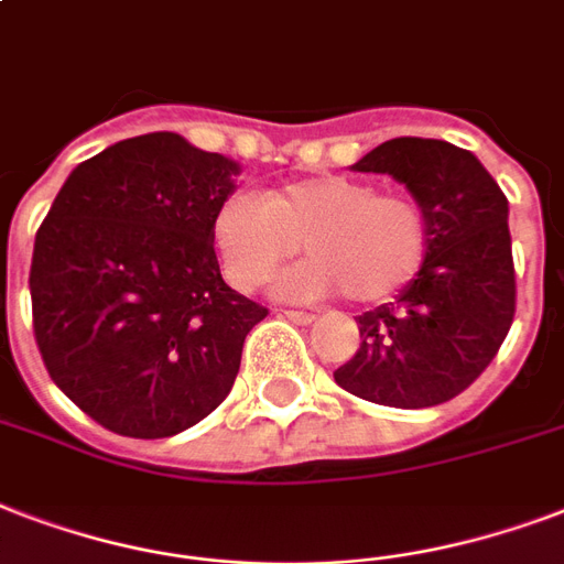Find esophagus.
I'll list each match as a JSON object with an SVG mask.
<instances>
[{
    "mask_svg": "<svg viewBox=\"0 0 564 564\" xmlns=\"http://www.w3.org/2000/svg\"><path fill=\"white\" fill-rule=\"evenodd\" d=\"M283 316H286L290 322H295V325H311V322L316 319V316L307 311H283Z\"/></svg>",
    "mask_w": 564,
    "mask_h": 564,
    "instance_id": "34e87169",
    "label": "esophagus"
}]
</instances>
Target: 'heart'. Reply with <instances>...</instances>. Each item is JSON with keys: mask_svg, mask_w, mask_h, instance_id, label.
Masks as SVG:
<instances>
[{"mask_svg": "<svg viewBox=\"0 0 564 564\" xmlns=\"http://www.w3.org/2000/svg\"><path fill=\"white\" fill-rule=\"evenodd\" d=\"M215 248L236 290L263 286L299 245L311 253L283 274L286 299L313 301L346 290L364 304L397 295L429 253V218L408 192L349 174H319L236 192L215 215Z\"/></svg>", "mask_w": 564, "mask_h": 564, "instance_id": "b5f03b06", "label": "heart"}]
</instances>
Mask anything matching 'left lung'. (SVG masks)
I'll use <instances>...</instances> for the list:
<instances>
[{
    "instance_id": "8db88e82",
    "label": "left lung",
    "mask_w": 564,
    "mask_h": 564,
    "mask_svg": "<svg viewBox=\"0 0 564 564\" xmlns=\"http://www.w3.org/2000/svg\"><path fill=\"white\" fill-rule=\"evenodd\" d=\"M351 167L405 183L429 218V253L397 301L358 316L364 343L334 378L376 405L449 402L514 319L509 200L470 150L437 139H390Z\"/></svg>"
}]
</instances>
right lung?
I'll return each instance as SVG.
<instances>
[{"instance_id": "right-lung-1", "label": "right lung", "mask_w": 564, "mask_h": 564, "mask_svg": "<svg viewBox=\"0 0 564 564\" xmlns=\"http://www.w3.org/2000/svg\"><path fill=\"white\" fill-rule=\"evenodd\" d=\"M239 165L177 132L73 167L34 236L32 325L62 393L123 437H171L225 402L265 307L230 290L215 215Z\"/></svg>"}]
</instances>
